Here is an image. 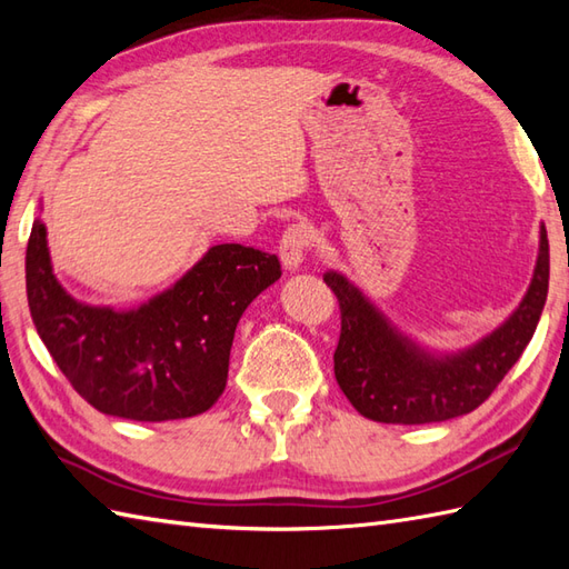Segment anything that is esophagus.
<instances>
[{
    "instance_id": "1",
    "label": "esophagus",
    "mask_w": 569,
    "mask_h": 569,
    "mask_svg": "<svg viewBox=\"0 0 569 569\" xmlns=\"http://www.w3.org/2000/svg\"><path fill=\"white\" fill-rule=\"evenodd\" d=\"M310 241L312 234L306 224H293L286 229L281 241H278V257H281L288 271L300 269V263L306 259V251L310 249Z\"/></svg>"
}]
</instances>
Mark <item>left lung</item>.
<instances>
[{
  "label": "left lung",
  "instance_id": "8db88e82",
  "mask_svg": "<svg viewBox=\"0 0 569 569\" xmlns=\"http://www.w3.org/2000/svg\"><path fill=\"white\" fill-rule=\"evenodd\" d=\"M550 249L540 227V251L521 306L501 328L457 355L435 357L398 332L342 273L325 283L340 300L342 330L335 349V379L361 416L377 422L422 426L471 413L523 355L548 298Z\"/></svg>",
  "mask_w": 569,
  "mask_h": 569
}]
</instances>
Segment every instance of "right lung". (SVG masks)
<instances>
[{
  "label": "right lung",
  "mask_w": 569,
  "mask_h": 569,
  "mask_svg": "<svg viewBox=\"0 0 569 569\" xmlns=\"http://www.w3.org/2000/svg\"><path fill=\"white\" fill-rule=\"evenodd\" d=\"M281 278V261L217 244L137 310L80 303L58 283L46 227L27 247V296L36 332L84 401L100 413L161 422L200 416L222 396L241 312Z\"/></svg>",
  "instance_id": "obj_1"
}]
</instances>
